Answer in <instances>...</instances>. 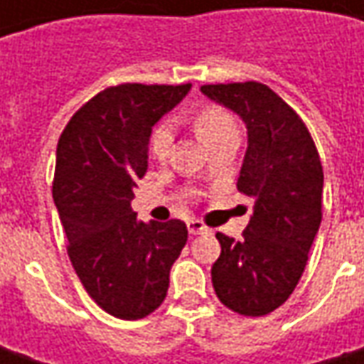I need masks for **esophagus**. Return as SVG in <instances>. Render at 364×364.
<instances>
[{"label":"esophagus","instance_id":"obj_1","mask_svg":"<svg viewBox=\"0 0 364 364\" xmlns=\"http://www.w3.org/2000/svg\"><path fill=\"white\" fill-rule=\"evenodd\" d=\"M186 225H188V232H190V235H203V232L208 231V229L204 227L203 223L198 220V218H190Z\"/></svg>","mask_w":364,"mask_h":364}]
</instances>
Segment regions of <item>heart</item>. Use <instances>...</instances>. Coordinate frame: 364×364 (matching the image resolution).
<instances>
[{"label":"heart","instance_id":"obj_1","mask_svg":"<svg viewBox=\"0 0 364 364\" xmlns=\"http://www.w3.org/2000/svg\"><path fill=\"white\" fill-rule=\"evenodd\" d=\"M194 127L196 133L200 135L204 146H210L213 141H217L220 137L237 133V123L231 115L220 109V107H204L196 113L194 117ZM174 144V129L170 123H160L156 125V129L149 135V154L156 160H166L170 149Z\"/></svg>","mask_w":364,"mask_h":364}]
</instances>
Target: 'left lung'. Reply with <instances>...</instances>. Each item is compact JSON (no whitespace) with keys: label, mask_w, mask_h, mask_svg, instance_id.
Returning a JSON list of instances; mask_svg holds the SVG:
<instances>
[{"label":"left lung","mask_w":364,"mask_h":364,"mask_svg":"<svg viewBox=\"0 0 364 364\" xmlns=\"http://www.w3.org/2000/svg\"><path fill=\"white\" fill-rule=\"evenodd\" d=\"M200 91L243 119L247 151L237 188L255 200L241 241L217 232L213 287L232 312L265 316L298 286L320 227V156L298 113L267 85H204Z\"/></svg>","instance_id":"8db88e82"}]
</instances>
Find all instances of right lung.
Instances as JSON below:
<instances>
[{
    "label": "right lung",
    "mask_w": 364,
    "mask_h": 364,
    "mask_svg": "<svg viewBox=\"0 0 364 364\" xmlns=\"http://www.w3.org/2000/svg\"><path fill=\"white\" fill-rule=\"evenodd\" d=\"M192 85L111 87L68 121L56 147L52 196L68 257L107 314L137 320L160 306L188 241L182 220H137L132 200L147 172L151 127Z\"/></svg>",
    "instance_id": "1"
}]
</instances>
